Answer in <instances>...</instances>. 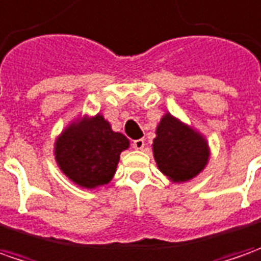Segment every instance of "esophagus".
Returning <instances> with one entry per match:
<instances>
[{"label":"esophagus","instance_id":"34e87169","mask_svg":"<svg viewBox=\"0 0 261 261\" xmlns=\"http://www.w3.org/2000/svg\"><path fill=\"white\" fill-rule=\"evenodd\" d=\"M132 146L135 148V149H144V146H145V141L141 138V139H135L134 142H132Z\"/></svg>","mask_w":261,"mask_h":261}]
</instances>
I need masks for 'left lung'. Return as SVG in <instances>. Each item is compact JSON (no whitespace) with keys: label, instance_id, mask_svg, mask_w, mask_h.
<instances>
[{"label":"left lung","instance_id":"8db88e82","mask_svg":"<svg viewBox=\"0 0 261 261\" xmlns=\"http://www.w3.org/2000/svg\"><path fill=\"white\" fill-rule=\"evenodd\" d=\"M152 146L158 168L175 183L199 174L209 158L205 139L171 115L161 119Z\"/></svg>","mask_w":261,"mask_h":261}]
</instances>
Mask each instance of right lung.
I'll list each match as a JSON object with an SVG mask.
<instances>
[{
    "label": "right lung",
    "instance_id": "add662e5",
    "mask_svg": "<svg viewBox=\"0 0 261 261\" xmlns=\"http://www.w3.org/2000/svg\"><path fill=\"white\" fill-rule=\"evenodd\" d=\"M129 146L125 135L113 132L103 116L72 123L56 141V161L74 183L93 189L115 174L120 152Z\"/></svg>",
    "mask_w": 261,
    "mask_h": 261
}]
</instances>
